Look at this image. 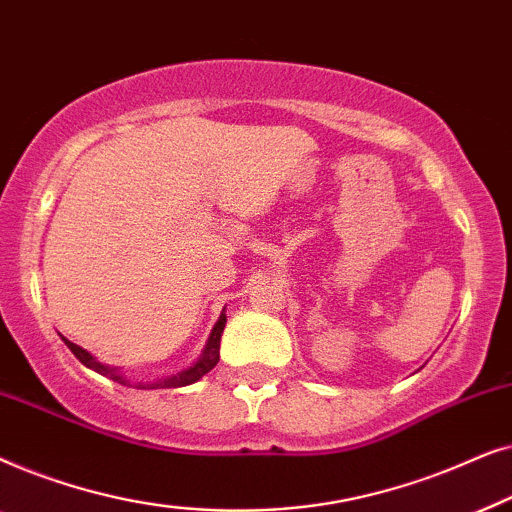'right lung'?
Returning a JSON list of instances; mask_svg holds the SVG:
<instances>
[{"instance_id":"add662e5","label":"right lung","mask_w":512,"mask_h":512,"mask_svg":"<svg viewBox=\"0 0 512 512\" xmlns=\"http://www.w3.org/2000/svg\"><path fill=\"white\" fill-rule=\"evenodd\" d=\"M223 326H226V314H221L219 324L214 326L212 335H209V342H207L205 354H202V359H200L198 363H195L193 368L184 370V373H177V375L167 377V380L146 384V387H149V389H177V387H186V384L198 382L202 375H207L209 370H212V368L216 366V363H219V342H221ZM62 340H65V345H67L69 349H72V354H74L76 359H79L86 368L95 370V373H100V375H104V377H109V380H116V382H121V384L128 382V380H123L121 375H118L116 368H109V366H104V363L95 361L93 356H90V354L86 352V349H81L79 345H74V342H69L67 338H62ZM146 387H142V384H139V389H146Z\"/></svg>"}]
</instances>
